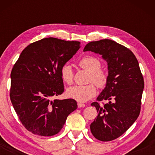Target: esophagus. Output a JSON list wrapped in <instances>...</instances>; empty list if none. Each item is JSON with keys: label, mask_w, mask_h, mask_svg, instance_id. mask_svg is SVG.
Wrapping results in <instances>:
<instances>
[{"label": "esophagus", "mask_w": 155, "mask_h": 155, "mask_svg": "<svg viewBox=\"0 0 155 155\" xmlns=\"http://www.w3.org/2000/svg\"><path fill=\"white\" fill-rule=\"evenodd\" d=\"M86 106V105L84 104H82V103H78V107L79 108H83V107H85Z\"/></svg>", "instance_id": "obj_1"}]
</instances>
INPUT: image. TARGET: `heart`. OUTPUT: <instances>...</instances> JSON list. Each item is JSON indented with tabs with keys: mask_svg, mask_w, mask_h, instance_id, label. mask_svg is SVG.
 Instances as JSON below:
<instances>
[{
	"mask_svg": "<svg viewBox=\"0 0 155 155\" xmlns=\"http://www.w3.org/2000/svg\"><path fill=\"white\" fill-rule=\"evenodd\" d=\"M79 65L86 71L90 73L89 81H92L98 87H104L107 81L106 72L101 70L100 60L93 56H85L79 62ZM61 78L68 84L73 83V71L70 65H65L61 69ZM96 94V88L93 84L85 86H74L67 90V95L71 98L86 102L92 98Z\"/></svg>",
	"mask_w": 155,
	"mask_h": 155,
	"instance_id": "heart-1",
	"label": "heart"
}]
</instances>
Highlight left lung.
<instances>
[{"label":"left lung","mask_w":155,"mask_h":155,"mask_svg":"<svg viewBox=\"0 0 155 155\" xmlns=\"http://www.w3.org/2000/svg\"><path fill=\"white\" fill-rule=\"evenodd\" d=\"M99 54L108 65L106 87L97 101H108L100 106L93 102L97 116L90 124L94 137L109 141L122 136L130 128L140 114L143 78L134 54L127 47L110 39L91 41L84 51Z\"/></svg>","instance_id":"left-lung-1"}]
</instances>
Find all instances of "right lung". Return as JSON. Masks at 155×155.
Instances as JSON below:
<instances>
[{
    "instance_id": "obj_1",
    "label": "right lung",
    "mask_w": 155,
    "mask_h": 155,
    "mask_svg": "<svg viewBox=\"0 0 155 155\" xmlns=\"http://www.w3.org/2000/svg\"><path fill=\"white\" fill-rule=\"evenodd\" d=\"M80 47L79 41L43 38L28 45L14 65L11 101L22 124L33 134H58L77 108L74 99L52 97L64 92L61 69Z\"/></svg>"
}]
</instances>
